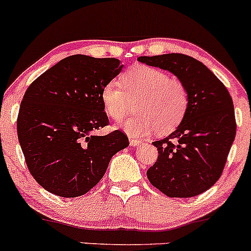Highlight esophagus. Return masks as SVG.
<instances>
[{"mask_svg": "<svg viewBox=\"0 0 251 251\" xmlns=\"http://www.w3.org/2000/svg\"><path fill=\"white\" fill-rule=\"evenodd\" d=\"M129 143H130L131 147H139V146L142 145V141L134 139V137H129Z\"/></svg>", "mask_w": 251, "mask_h": 251, "instance_id": "obj_1", "label": "esophagus"}]
</instances>
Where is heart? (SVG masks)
Listing matches in <instances>:
<instances>
[{
  "mask_svg": "<svg viewBox=\"0 0 251 251\" xmlns=\"http://www.w3.org/2000/svg\"><path fill=\"white\" fill-rule=\"evenodd\" d=\"M117 81L105 84L100 100L106 115L121 121L130 109V100H140L136 105L137 116L121 123L118 128L130 136L167 135L176 130L186 115L187 90L178 80L171 79L165 71L155 67L136 65Z\"/></svg>",
  "mask_w": 251,
  "mask_h": 251,
  "instance_id": "heart-1",
  "label": "heart"
}]
</instances>
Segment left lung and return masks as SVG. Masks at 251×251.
I'll return each instance as SVG.
<instances>
[{
	"label": "left lung",
	"mask_w": 251,
	"mask_h": 251,
	"mask_svg": "<svg viewBox=\"0 0 251 251\" xmlns=\"http://www.w3.org/2000/svg\"><path fill=\"white\" fill-rule=\"evenodd\" d=\"M137 60L173 73L188 94L182 122L167 137L153 142L159 156L147 178L171 198L198 196L222 176L235 140L231 96L204 64L186 54L168 53Z\"/></svg>",
	"instance_id": "obj_1"
}]
</instances>
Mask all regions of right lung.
Segmentation results:
<instances>
[{
  "instance_id": "obj_1",
  "label": "right lung",
  "mask_w": 251,
  "mask_h": 251,
  "mask_svg": "<svg viewBox=\"0 0 251 251\" xmlns=\"http://www.w3.org/2000/svg\"><path fill=\"white\" fill-rule=\"evenodd\" d=\"M115 58L70 55L38 77L22 98L18 137L30 174L49 192L75 198L100 182L111 157L129 146L109 125L100 92L122 71Z\"/></svg>"
}]
</instances>
